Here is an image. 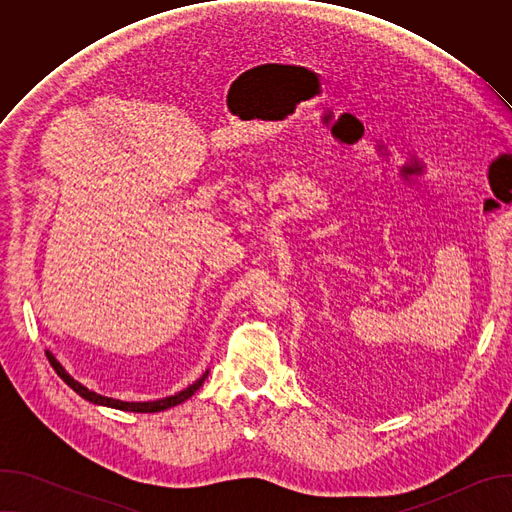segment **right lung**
Instances as JSON below:
<instances>
[{
    "mask_svg": "<svg viewBox=\"0 0 512 512\" xmlns=\"http://www.w3.org/2000/svg\"><path fill=\"white\" fill-rule=\"evenodd\" d=\"M46 358L50 360L52 369L56 371V375L72 389L75 393H79L83 399L95 403V405H105V407H113V409H121V411H133V413H158V411H166L170 407H176L180 403H184L186 399H190L204 383V379L208 377V371L198 379L194 381L190 387H186L184 391L172 395V397H164V399H158V401H119V399H113V397H105V395H99L95 391H89L85 385H81L79 381L72 379L64 369L62 364L54 358V354L50 350H46Z\"/></svg>",
    "mask_w": 512,
    "mask_h": 512,
    "instance_id": "1",
    "label": "right lung"
}]
</instances>
